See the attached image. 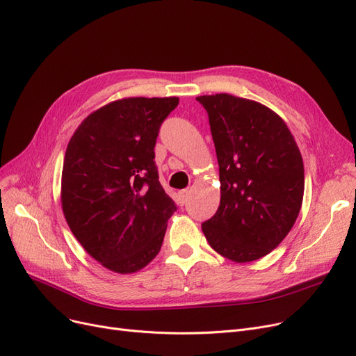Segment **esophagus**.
Returning <instances> with one entry per match:
<instances>
[{"label": "esophagus", "instance_id": "1", "mask_svg": "<svg viewBox=\"0 0 356 356\" xmlns=\"http://www.w3.org/2000/svg\"><path fill=\"white\" fill-rule=\"evenodd\" d=\"M188 197H189V192L188 191H180L179 192V202H180V204H184L186 202H188Z\"/></svg>", "mask_w": 356, "mask_h": 356}]
</instances>
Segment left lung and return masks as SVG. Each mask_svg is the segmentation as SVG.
Listing matches in <instances>:
<instances>
[{
    "mask_svg": "<svg viewBox=\"0 0 356 356\" xmlns=\"http://www.w3.org/2000/svg\"><path fill=\"white\" fill-rule=\"evenodd\" d=\"M196 101L208 111L220 181L219 208L202 231L222 257L251 263L277 248L300 213V149L284 120L263 104L231 93Z\"/></svg>",
    "mask_w": 356,
    "mask_h": 356,
    "instance_id": "left-lung-1",
    "label": "left lung"
}]
</instances>
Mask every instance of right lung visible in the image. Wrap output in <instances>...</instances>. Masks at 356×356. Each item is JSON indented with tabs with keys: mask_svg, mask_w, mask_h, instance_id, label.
Returning <instances> with one entry per match:
<instances>
[{
	"mask_svg": "<svg viewBox=\"0 0 356 356\" xmlns=\"http://www.w3.org/2000/svg\"><path fill=\"white\" fill-rule=\"evenodd\" d=\"M177 104V97L112 101L69 140L62 211L83 250L112 273L133 274L152 263L176 211L159 181L154 145Z\"/></svg>",
	"mask_w": 356,
	"mask_h": 356,
	"instance_id": "obj_1",
	"label": "right lung"
}]
</instances>
